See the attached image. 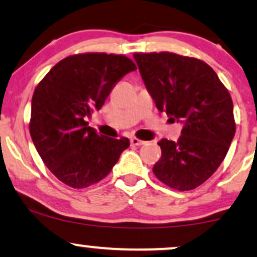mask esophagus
I'll return each mask as SVG.
<instances>
[{
	"label": "esophagus",
	"instance_id": "1",
	"mask_svg": "<svg viewBox=\"0 0 257 257\" xmlns=\"http://www.w3.org/2000/svg\"><path fill=\"white\" fill-rule=\"evenodd\" d=\"M145 143H146V141L139 140V139H137V138H132L131 139V144L133 146H141V145H144Z\"/></svg>",
	"mask_w": 257,
	"mask_h": 257
}]
</instances>
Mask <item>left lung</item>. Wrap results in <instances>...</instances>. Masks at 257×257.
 <instances>
[{"label":"left lung","mask_w":257,"mask_h":257,"mask_svg":"<svg viewBox=\"0 0 257 257\" xmlns=\"http://www.w3.org/2000/svg\"><path fill=\"white\" fill-rule=\"evenodd\" d=\"M147 91L161 112L182 124L178 141L162 139L153 173L188 191L206 181L225 159L235 133L233 102L216 72L199 59L174 53H135Z\"/></svg>","instance_id":"obj_1"}]
</instances>
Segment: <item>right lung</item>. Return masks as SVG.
Listing matches in <instances>:
<instances>
[{"instance_id": "1", "label": "right lung", "mask_w": 257, "mask_h": 257, "mask_svg": "<svg viewBox=\"0 0 257 257\" xmlns=\"http://www.w3.org/2000/svg\"><path fill=\"white\" fill-rule=\"evenodd\" d=\"M137 66L124 55L87 53L53 66L34 91L30 134L47 168L73 188L96 184L131 143L99 135L88 125L114 84Z\"/></svg>"}]
</instances>
